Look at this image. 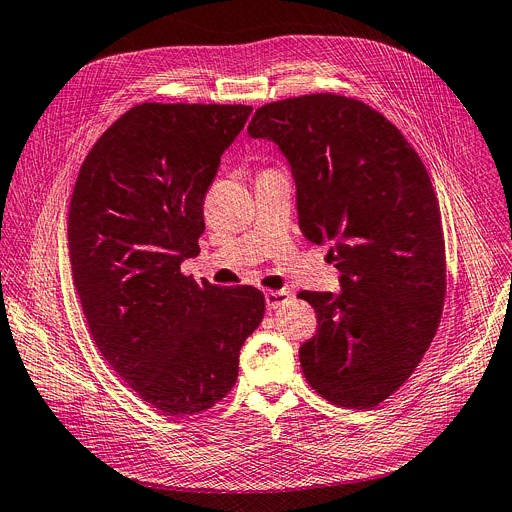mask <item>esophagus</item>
<instances>
[{
	"instance_id": "esophagus-1",
	"label": "esophagus",
	"mask_w": 512,
	"mask_h": 512,
	"mask_svg": "<svg viewBox=\"0 0 512 512\" xmlns=\"http://www.w3.org/2000/svg\"><path fill=\"white\" fill-rule=\"evenodd\" d=\"M264 299H266V307H268V309H279L281 305H285V303L291 299V293L285 291V289H281V291L268 289V291L264 293Z\"/></svg>"
}]
</instances>
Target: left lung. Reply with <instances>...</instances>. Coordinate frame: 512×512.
<instances>
[{
	"instance_id": "left-lung-1",
	"label": "left lung",
	"mask_w": 512,
	"mask_h": 512,
	"mask_svg": "<svg viewBox=\"0 0 512 512\" xmlns=\"http://www.w3.org/2000/svg\"><path fill=\"white\" fill-rule=\"evenodd\" d=\"M248 135L281 147L299 227L332 244L340 272V293H299L318 316L299 348L303 375L336 406L375 408L416 371L441 324L445 238L428 172L396 125L340 94L264 104Z\"/></svg>"
}]
</instances>
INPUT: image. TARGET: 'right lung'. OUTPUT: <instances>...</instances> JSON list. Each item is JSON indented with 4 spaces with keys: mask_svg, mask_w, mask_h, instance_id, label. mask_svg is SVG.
I'll return each instance as SVG.
<instances>
[{
    "mask_svg": "<svg viewBox=\"0 0 512 512\" xmlns=\"http://www.w3.org/2000/svg\"><path fill=\"white\" fill-rule=\"evenodd\" d=\"M252 106L143 102L94 143L77 174L67 240L73 285L106 363L168 416L201 414L238 381L262 291L196 283L205 194Z\"/></svg>",
    "mask_w": 512,
    "mask_h": 512,
    "instance_id": "1",
    "label": "right lung"
}]
</instances>
